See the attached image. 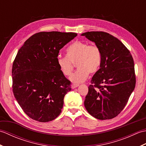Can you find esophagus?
<instances>
[{
    "instance_id": "1",
    "label": "esophagus",
    "mask_w": 146,
    "mask_h": 146,
    "mask_svg": "<svg viewBox=\"0 0 146 146\" xmlns=\"http://www.w3.org/2000/svg\"><path fill=\"white\" fill-rule=\"evenodd\" d=\"M78 86H79V85H78V84H73L72 85H71V88L74 89L76 87H78Z\"/></svg>"
}]
</instances>
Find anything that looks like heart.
Segmentation results:
<instances>
[{"label":"heart","mask_w":146,"mask_h":146,"mask_svg":"<svg viewBox=\"0 0 146 146\" xmlns=\"http://www.w3.org/2000/svg\"><path fill=\"white\" fill-rule=\"evenodd\" d=\"M66 56L57 58V64L64 76H70L76 64L78 69L70 77V80L74 83L85 81L89 73L97 72L102 62V52L96 45H89L88 43L76 41L68 47Z\"/></svg>","instance_id":"1"}]
</instances>
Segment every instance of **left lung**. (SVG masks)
Instances as JSON below:
<instances>
[{
  "label": "left lung",
  "mask_w": 146,
  "mask_h": 146,
  "mask_svg": "<svg viewBox=\"0 0 146 146\" xmlns=\"http://www.w3.org/2000/svg\"><path fill=\"white\" fill-rule=\"evenodd\" d=\"M81 35L95 42L102 52L100 68L92 78L85 107L96 119H113L123 109L135 88L133 58L124 44L110 34L91 31Z\"/></svg>",
  "instance_id": "obj_1"
}]
</instances>
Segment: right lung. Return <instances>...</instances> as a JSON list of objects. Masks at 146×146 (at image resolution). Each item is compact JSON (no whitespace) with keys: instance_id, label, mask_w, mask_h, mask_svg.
<instances>
[{"instance_id":"add662e5","label":"right lung","mask_w":146,"mask_h":146,"mask_svg":"<svg viewBox=\"0 0 146 146\" xmlns=\"http://www.w3.org/2000/svg\"><path fill=\"white\" fill-rule=\"evenodd\" d=\"M77 36L58 31L36 33L18 51L12 65V89L22 109L32 119L47 122L61 112L71 88L60 70V50Z\"/></svg>"}]
</instances>
